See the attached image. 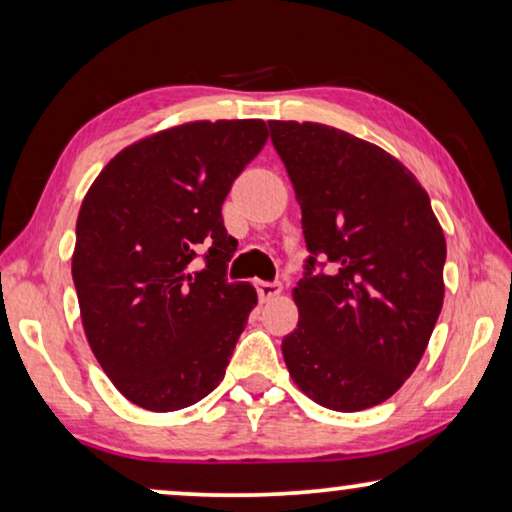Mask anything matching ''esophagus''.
I'll list each match as a JSON object with an SVG mask.
<instances>
[{"mask_svg":"<svg viewBox=\"0 0 512 512\" xmlns=\"http://www.w3.org/2000/svg\"><path fill=\"white\" fill-rule=\"evenodd\" d=\"M256 291H258V298L265 303V300L277 298L279 293H282V284L279 282H256Z\"/></svg>","mask_w":512,"mask_h":512,"instance_id":"34e87169","label":"esophagus"}]
</instances>
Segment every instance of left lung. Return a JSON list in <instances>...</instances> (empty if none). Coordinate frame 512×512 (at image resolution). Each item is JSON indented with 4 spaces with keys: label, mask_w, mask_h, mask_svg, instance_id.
<instances>
[{
    "label": "left lung",
    "mask_w": 512,
    "mask_h": 512,
    "mask_svg": "<svg viewBox=\"0 0 512 512\" xmlns=\"http://www.w3.org/2000/svg\"><path fill=\"white\" fill-rule=\"evenodd\" d=\"M310 258L282 340L296 387L338 412L380 405L415 373L443 310L445 235L415 174L324 123L270 121ZM326 273H314L316 258Z\"/></svg>",
    "instance_id": "1"
}]
</instances>
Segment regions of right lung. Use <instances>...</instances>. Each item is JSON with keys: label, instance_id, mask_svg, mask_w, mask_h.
<instances>
[{"label": "right lung", "instance_id": "add662e5", "mask_svg": "<svg viewBox=\"0 0 512 512\" xmlns=\"http://www.w3.org/2000/svg\"><path fill=\"white\" fill-rule=\"evenodd\" d=\"M265 142L258 118L174 125L118 151L81 202L72 277L83 333L139 408H188L226 375L258 296L226 279L237 240L221 205ZM200 246L206 268L193 273Z\"/></svg>", "mask_w": 512, "mask_h": 512}]
</instances>
